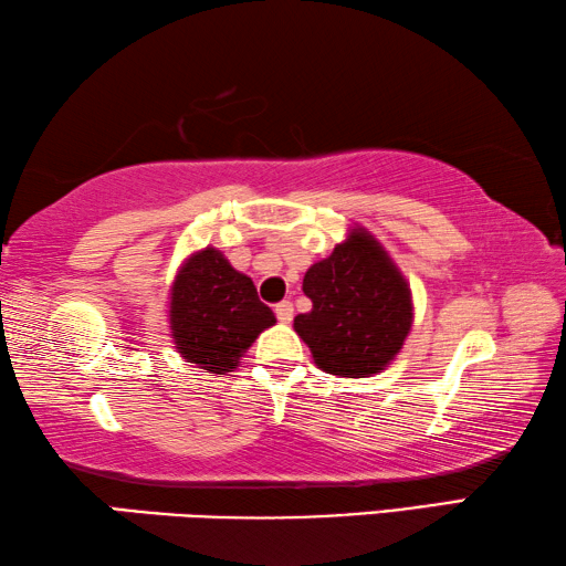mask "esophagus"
Wrapping results in <instances>:
<instances>
[{
    "mask_svg": "<svg viewBox=\"0 0 566 566\" xmlns=\"http://www.w3.org/2000/svg\"><path fill=\"white\" fill-rule=\"evenodd\" d=\"M274 312H276V319L284 322V325H286V322H292V317H294V307H292V302H286V300L276 304Z\"/></svg>",
    "mask_w": 566,
    "mask_h": 566,
    "instance_id": "1",
    "label": "esophagus"
}]
</instances>
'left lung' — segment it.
Listing matches in <instances>:
<instances>
[{
	"label": "left lung",
	"instance_id": "1",
	"mask_svg": "<svg viewBox=\"0 0 566 566\" xmlns=\"http://www.w3.org/2000/svg\"><path fill=\"white\" fill-rule=\"evenodd\" d=\"M312 310L294 332L329 375L370 378L388 367L412 325L410 286L380 241L353 229L343 244L304 274Z\"/></svg>",
	"mask_w": 566,
	"mask_h": 566
}]
</instances>
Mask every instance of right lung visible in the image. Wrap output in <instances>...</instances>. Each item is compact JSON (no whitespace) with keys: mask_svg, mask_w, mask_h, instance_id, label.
Instances as JSON below:
<instances>
[{"mask_svg":"<svg viewBox=\"0 0 566 566\" xmlns=\"http://www.w3.org/2000/svg\"><path fill=\"white\" fill-rule=\"evenodd\" d=\"M170 332L186 363L213 375L234 373L251 343L276 317L256 286L219 249L196 251L170 286Z\"/></svg>","mask_w":566,"mask_h":566,"instance_id":"add662e5","label":"right lung"}]
</instances>
